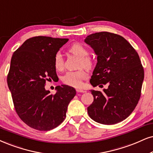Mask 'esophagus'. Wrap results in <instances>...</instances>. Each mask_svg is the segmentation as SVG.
Masks as SVG:
<instances>
[{
  "label": "esophagus",
  "mask_w": 153,
  "mask_h": 153,
  "mask_svg": "<svg viewBox=\"0 0 153 153\" xmlns=\"http://www.w3.org/2000/svg\"><path fill=\"white\" fill-rule=\"evenodd\" d=\"M76 91L78 92H85V91L83 90H82V89H77Z\"/></svg>",
  "instance_id": "esophagus-1"
}]
</instances>
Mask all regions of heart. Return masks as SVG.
<instances>
[{
  "mask_svg": "<svg viewBox=\"0 0 153 153\" xmlns=\"http://www.w3.org/2000/svg\"><path fill=\"white\" fill-rule=\"evenodd\" d=\"M68 51L73 55L80 58L79 67L90 68L93 65V60L89 56V50L80 43H75L69 48ZM53 65L58 71H61L64 68V61L61 54L58 52L53 58ZM88 78V73L83 69L77 71H69L61 78V81L66 85L80 88L82 86V81Z\"/></svg>",
  "mask_w": 153,
  "mask_h": 153,
  "instance_id": "b5f03b06",
  "label": "heart"
}]
</instances>
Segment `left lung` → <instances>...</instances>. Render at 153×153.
I'll return each instance as SVG.
<instances>
[{
	"instance_id": "left-lung-1",
	"label": "left lung",
	"mask_w": 153,
	"mask_h": 153,
	"mask_svg": "<svg viewBox=\"0 0 153 153\" xmlns=\"http://www.w3.org/2000/svg\"><path fill=\"white\" fill-rule=\"evenodd\" d=\"M85 42L97 55L91 85H109L104 92L91 90L94 101L88 107V114L102 124L121 122L129 117L140 100L144 79L140 57L126 39L114 33L97 32L87 36Z\"/></svg>"
}]
</instances>
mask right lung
I'll use <instances>...</instances> for the list:
<instances>
[{
	"mask_svg": "<svg viewBox=\"0 0 153 153\" xmlns=\"http://www.w3.org/2000/svg\"><path fill=\"white\" fill-rule=\"evenodd\" d=\"M68 39L37 36L28 39L13 54L7 82L15 111L23 122L38 131H49L66 117L76 91L57 86V92L45 90L46 80H57L53 58Z\"/></svg>",
	"mask_w": 153,
	"mask_h": 153,
	"instance_id": "1",
	"label": "right lung"
}]
</instances>
